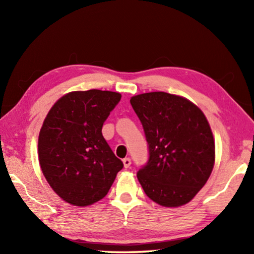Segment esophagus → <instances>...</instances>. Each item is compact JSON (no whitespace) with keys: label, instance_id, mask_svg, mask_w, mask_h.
I'll return each mask as SVG.
<instances>
[{"label":"esophagus","instance_id":"1","mask_svg":"<svg viewBox=\"0 0 254 254\" xmlns=\"http://www.w3.org/2000/svg\"><path fill=\"white\" fill-rule=\"evenodd\" d=\"M123 166L124 168H128L131 166V159L130 158H124L123 159Z\"/></svg>","mask_w":254,"mask_h":254}]
</instances>
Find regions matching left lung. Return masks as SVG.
Returning <instances> with one entry per match:
<instances>
[{
	"label": "left lung",
	"instance_id": "left-lung-1",
	"mask_svg": "<svg viewBox=\"0 0 254 254\" xmlns=\"http://www.w3.org/2000/svg\"><path fill=\"white\" fill-rule=\"evenodd\" d=\"M130 102L149 144V161L136 175L145 195L163 207L189 203L215 163L214 136L203 111L165 92L139 94Z\"/></svg>",
	"mask_w": 254,
	"mask_h": 254
}]
</instances>
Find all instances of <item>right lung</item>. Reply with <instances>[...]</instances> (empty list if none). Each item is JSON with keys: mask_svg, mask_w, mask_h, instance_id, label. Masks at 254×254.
I'll list each match as a JSON object with an SVG mask.
<instances>
[{"mask_svg": "<svg viewBox=\"0 0 254 254\" xmlns=\"http://www.w3.org/2000/svg\"><path fill=\"white\" fill-rule=\"evenodd\" d=\"M121 96L100 89L69 92L47 114L38 139L40 168L66 203L84 207L104 198L123 168L102 134Z\"/></svg>", "mask_w": 254, "mask_h": 254, "instance_id": "right-lung-1", "label": "right lung"}]
</instances>
